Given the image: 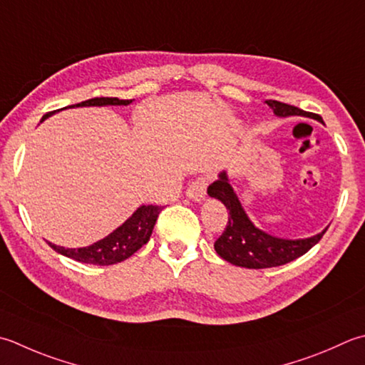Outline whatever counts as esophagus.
Returning a JSON list of instances; mask_svg holds the SVG:
<instances>
[{
  "label": "esophagus",
  "instance_id": "obj_1",
  "mask_svg": "<svg viewBox=\"0 0 365 365\" xmlns=\"http://www.w3.org/2000/svg\"><path fill=\"white\" fill-rule=\"evenodd\" d=\"M207 195V178L205 177H199L195 182L190 183V187L187 190V196L192 201H202Z\"/></svg>",
  "mask_w": 365,
  "mask_h": 365
}]
</instances>
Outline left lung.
<instances>
[{"label": "left lung", "mask_w": 365, "mask_h": 365, "mask_svg": "<svg viewBox=\"0 0 365 365\" xmlns=\"http://www.w3.org/2000/svg\"><path fill=\"white\" fill-rule=\"evenodd\" d=\"M266 104L274 110L277 117L289 115H304L315 118L323 123V118L317 113L305 112L299 107L284 104L280 101L269 99ZM209 196L218 199L230 210V218L223 234L215 242V252L225 261L234 264V266L247 269H267L283 266V264L297 259L299 256L305 255L312 247H315L327 231V227L317 235L309 239H280L274 237L267 232L258 230L242 207L237 195L227 180L226 173H221L217 182H213L207 188Z\"/></svg>", "instance_id": "8db88e82"}]
</instances>
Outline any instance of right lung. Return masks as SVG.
I'll return each instance as SVG.
<instances>
[{
	"label": "right lung",
	"mask_w": 365,
	"mask_h": 365,
	"mask_svg": "<svg viewBox=\"0 0 365 365\" xmlns=\"http://www.w3.org/2000/svg\"><path fill=\"white\" fill-rule=\"evenodd\" d=\"M133 99H118V98H93L87 99L69 107H83V106H128L131 104ZM50 113L42 117L47 118ZM161 212L160 205H140L133 215L128 218L123 225L117 227L115 231L110 232L107 237L95 242L90 247L83 248H64L55 244L52 247L56 253H60L66 258H71L78 262L96 264V266H110L130 258L140 247H144L150 235H152L153 226L156 223Z\"/></svg>",
	"instance_id": "1"
}]
</instances>
